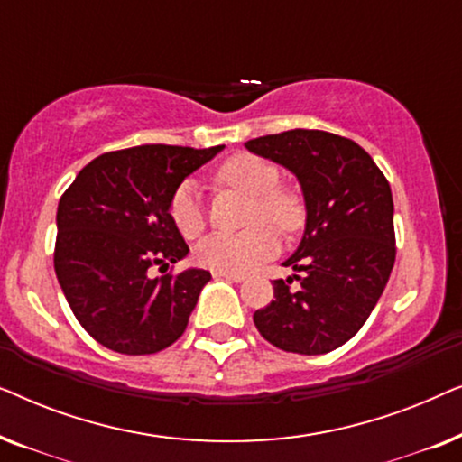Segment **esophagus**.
<instances>
[{
  "label": "esophagus",
  "mask_w": 462,
  "mask_h": 462,
  "mask_svg": "<svg viewBox=\"0 0 462 462\" xmlns=\"http://www.w3.org/2000/svg\"><path fill=\"white\" fill-rule=\"evenodd\" d=\"M214 277H223V280H229V282H244L245 275L244 273H231V271H214Z\"/></svg>",
  "instance_id": "esophagus-1"
}]
</instances>
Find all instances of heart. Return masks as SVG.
<instances>
[{
    "instance_id": "obj_1",
    "label": "heart",
    "mask_w": 462,
    "mask_h": 462,
    "mask_svg": "<svg viewBox=\"0 0 462 462\" xmlns=\"http://www.w3.org/2000/svg\"><path fill=\"white\" fill-rule=\"evenodd\" d=\"M217 180L252 195L248 223L254 225L242 233H212L195 245V261L214 271L242 273L269 258L277 250V233L300 229L305 208L296 193L282 189L277 166L258 155L239 153L218 168ZM170 218L182 237H198L206 226V210L201 193L193 180H185L170 199Z\"/></svg>"
}]
</instances>
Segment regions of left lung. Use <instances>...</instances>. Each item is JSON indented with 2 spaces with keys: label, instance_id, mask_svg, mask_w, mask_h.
Masks as SVG:
<instances>
[{
  "label": "left lung",
  "instance_id": "8db88e82",
  "mask_svg": "<svg viewBox=\"0 0 462 462\" xmlns=\"http://www.w3.org/2000/svg\"><path fill=\"white\" fill-rule=\"evenodd\" d=\"M252 153L288 168L305 198V233L283 263L299 290L273 282V296L254 313L277 349L321 356L356 337L370 318L395 263L393 198L374 160L349 138L324 130H288L252 138Z\"/></svg>",
  "mask_w": 462,
  "mask_h": 462
}]
</instances>
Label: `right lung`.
I'll return each instance as SVG.
<instances>
[{"label":"right lung","mask_w":462,"mask_h":462,"mask_svg":"<svg viewBox=\"0 0 462 462\" xmlns=\"http://www.w3.org/2000/svg\"><path fill=\"white\" fill-rule=\"evenodd\" d=\"M225 147L141 144L98 155L75 176L56 212L54 271L84 330L106 349L149 356L179 340L210 271L151 277L189 245L170 199Z\"/></svg>","instance_id":"1"}]
</instances>
